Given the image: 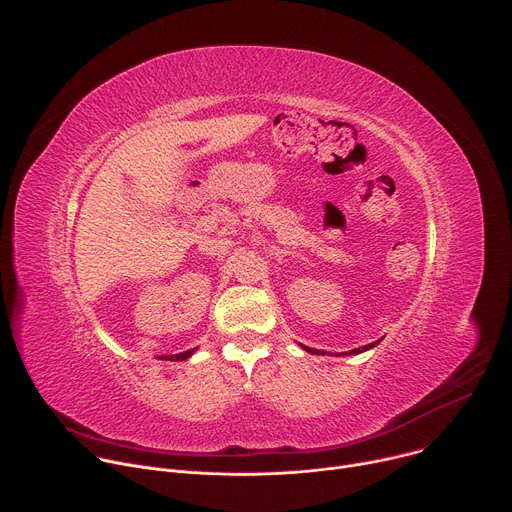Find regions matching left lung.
I'll list each match as a JSON object with an SVG mask.
<instances>
[{
  "label": "left lung",
  "mask_w": 512,
  "mask_h": 512,
  "mask_svg": "<svg viewBox=\"0 0 512 512\" xmlns=\"http://www.w3.org/2000/svg\"><path fill=\"white\" fill-rule=\"evenodd\" d=\"M380 342H382V339H378V342H374V344H368V346H362V348H356V350H352V352H344V354H342V356H356V354H362V352H368V350H372V348H376V346H378V344H380ZM299 346H301V348H303V350H305V352H309V354H315V356H317V354H321V356H323V354H325V352H319V350H311V348H307V346H303V344H299ZM335 356H337V354H335Z\"/></svg>",
  "instance_id": "obj_1"
}]
</instances>
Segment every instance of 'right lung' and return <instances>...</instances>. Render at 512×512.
<instances>
[{
  "label": "right lung",
  "mask_w": 512,
  "mask_h": 512,
  "mask_svg": "<svg viewBox=\"0 0 512 512\" xmlns=\"http://www.w3.org/2000/svg\"><path fill=\"white\" fill-rule=\"evenodd\" d=\"M195 352H197V348H193V350H187V352H183V354H177V356H164L162 360H170V362H183V360L191 358Z\"/></svg>",
  "instance_id": "obj_1"
}]
</instances>
